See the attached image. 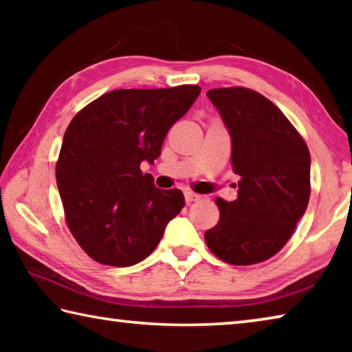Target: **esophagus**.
<instances>
[{
    "instance_id": "1",
    "label": "esophagus",
    "mask_w": 352,
    "mask_h": 352,
    "mask_svg": "<svg viewBox=\"0 0 352 352\" xmlns=\"http://www.w3.org/2000/svg\"><path fill=\"white\" fill-rule=\"evenodd\" d=\"M200 199H201V195L190 192V190H186V192H184V200H186L188 205L192 204V201H199Z\"/></svg>"
}]
</instances>
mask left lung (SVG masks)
<instances>
[{
  "mask_svg": "<svg viewBox=\"0 0 352 352\" xmlns=\"http://www.w3.org/2000/svg\"><path fill=\"white\" fill-rule=\"evenodd\" d=\"M231 136L237 199H217L220 219L208 248L228 264L270 259L290 239L311 197V153L278 107L242 87L206 93Z\"/></svg>",
  "mask_w": 352,
  "mask_h": 352,
  "instance_id": "left-lung-1",
  "label": "left lung"
}]
</instances>
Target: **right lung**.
Listing matches in <instances>:
<instances>
[{
    "label": "right lung",
    "mask_w": 352,
    "mask_h": 352,
    "mask_svg": "<svg viewBox=\"0 0 352 352\" xmlns=\"http://www.w3.org/2000/svg\"><path fill=\"white\" fill-rule=\"evenodd\" d=\"M200 91L197 85L115 90L69 122L56 166L57 188L71 234L94 261L138 264L182 211V190L158 189L140 166L162 155L169 129Z\"/></svg>",
    "instance_id": "add662e5"
}]
</instances>
